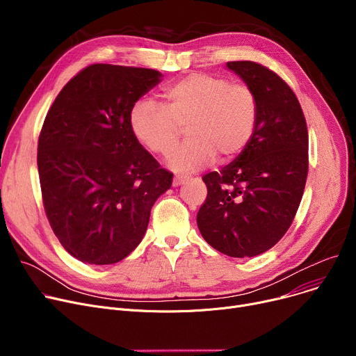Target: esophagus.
<instances>
[{"mask_svg":"<svg viewBox=\"0 0 356 356\" xmlns=\"http://www.w3.org/2000/svg\"><path fill=\"white\" fill-rule=\"evenodd\" d=\"M185 177H182V175H177V177H174V181H172V185L174 186H179V185H182L184 182H185Z\"/></svg>","mask_w":356,"mask_h":356,"instance_id":"obj_1","label":"esophagus"}]
</instances>
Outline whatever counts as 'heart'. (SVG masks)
<instances>
[{
	"label": "heart",
	"mask_w": 356,
	"mask_h": 356,
	"mask_svg": "<svg viewBox=\"0 0 356 356\" xmlns=\"http://www.w3.org/2000/svg\"><path fill=\"white\" fill-rule=\"evenodd\" d=\"M162 106L138 100L129 112L135 139L158 155H170L185 129L188 140L168 165L177 172H193L236 159L252 140L259 120V100L245 85L225 77L193 73L161 92Z\"/></svg>",
	"instance_id": "obj_1"
}]
</instances>
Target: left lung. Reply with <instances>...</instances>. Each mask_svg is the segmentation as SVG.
<instances>
[{
	"label": "left lung",
	"instance_id": "8db88e82",
	"mask_svg": "<svg viewBox=\"0 0 356 356\" xmlns=\"http://www.w3.org/2000/svg\"><path fill=\"white\" fill-rule=\"evenodd\" d=\"M259 100L256 132L220 172L204 175L207 200L197 214L204 240L229 257L273 247L299 208L309 168V136L300 103L276 73L254 61H228Z\"/></svg>",
	"mask_w": 356,
	"mask_h": 356
}]
</instances>
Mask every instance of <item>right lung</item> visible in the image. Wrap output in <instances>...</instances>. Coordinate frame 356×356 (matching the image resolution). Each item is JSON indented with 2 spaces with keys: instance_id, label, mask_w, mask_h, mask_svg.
<instances>
[{
  "instance_id": "add662e5",
  "label": "right lung",
  "mask_w": 356,
  "mask_h": 356,
  "mask_svg": "<svg viewBox=\"0 0 356 356\" xmlns=\"http://www.w3.org/2000/svg\"><path fill=\"white\" fill-rule=\"evenodd\" d=\"M162 80L158 70L92 65L61 89L38 138L44 210L66 252L88 264L129 256L151 208L171 188L129 128L134 104Z\"/></svg>"
}]
</instances>
